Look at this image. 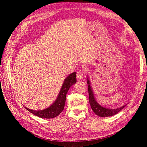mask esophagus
<instances>
[{
	"mask_svg": "<svg viewBox=\"0 0 147 147\" xmlns=\"http://www.w3.org/2000/svg\"><path fill=\"white\" fill-rule=\"evenodd\" d=\"M83 77H84V74L82 73V72H78V73H77L76 78L78 80L83 79Z\"/></svg>",
	"mask_w": 147,
	"mask_h": 147,
	"instance_id": "esophagus-1",
	"label": "esophagus"
}]
</instances>
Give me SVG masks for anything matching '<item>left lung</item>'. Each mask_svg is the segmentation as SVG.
<instances>
[{
	"mask_svg": "<svg viewBox=\"0 0 147 147\" xmlns=\"http://www.w3.org/2000/svg\"><path fill=\"white\" fill-rule=\"evenodd\" d=\"M87 84H88V94H89V102L90 106H91L92 111L100 117H110L112 115L117 114L119 112H120L122 109L125 107L126 105H124L122 107L117 109H109L103 107L101 105H100L96 102L94 94H93V90L92 88L90 82L88 78H87Z\"/></svg>",
	"mask_w": 147,
	"mask_h": 147,
	"instance_id": "left-lung-1",
	"label": "left lung"
}]
</instances>
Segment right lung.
<instances>
[{
    "instance_id": "obj_1",
    "label": "right lung",
    "mask_w": 147,
    "mask_h": 147,
    "mask_svg": "<svg viewBox=\"0 0 147 147\" xmlns=\"http://www.w3.org/2000/svg\"><path fill=\"white\" fill-rule=\"evenodd\" d=\"M76 73L74 72V73L70 74L64 80L57 98L48 108L41 111H35L24 107H24L31 113L43 119H51L57 116L64 110L65 102V96H66L69 89L70 88L72 85L76 83Z\"/></svg>"
}]
</instances>
